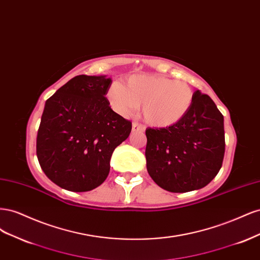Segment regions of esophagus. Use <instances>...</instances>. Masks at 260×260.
<instances>
[{
  "mask_svg": "<svg viewBox=\"0 0 260 260\" xmlns=\"http://www.w3.org/2000/svg\"><path fill=\"white\" fill-rule=\"evenodd\" d=\"M145 130V127L142 124L140 123L138 121H135L132 123V131L136 132V131H144Z\"/></svg>",
  "mask_w": 260,
  "mask_h": 260,
  "instance_id": "esophagus-1",
  "label": "esophagus"
}]
</instances>
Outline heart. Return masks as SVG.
<instances>
[{
  "instance_id": "obj_1",
  "label": "heart",
  "mask_w": 260,
  "mask_h": 260,
  "mask_svg": "<svg viewBox=\"0 0 260 260\" xmlns=\"http://www.w3.org/2000/svg\"><path fill=\"white\" fill-rule=\"evenodd\" d=\"M107 98L118 114L130 116L142 106L146 122L165 128L180 121L190 111L194 93L185 82L141 75L130 77L125 86L113 84Z\"/></svg>"
}]
</instances>
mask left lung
Here are the masks:
<instances>
[{
  "label": "left lung",
  "mask_w": 260,
  "mask_h": 260,
  "mask_svg": "<svg viewBox=\"0 0 260 260\" xmlns=\"http://www.w3.org/2000/svg\"><path fill=\"white\" fill-rule=\"evenodd\" d=\"M146 168L154 182L172 193L206 186L222 166L223 116L207 94L194 92L190 111L166 128H147Z\"/></svg>",
  "instance_id": "8db88e82"
}]
</instances>
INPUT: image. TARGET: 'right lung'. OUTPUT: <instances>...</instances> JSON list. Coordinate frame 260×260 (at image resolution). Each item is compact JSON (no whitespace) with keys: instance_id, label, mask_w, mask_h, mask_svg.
<instances>
[{"instance_id":"right-lung-1","label":"right lung","mask_w":260,"mask_h":260,"mask_svg":"<svg viewBox=\"0 0 260 260\" xmlns=\"http://www.w3.org/2000/svg\"><path fill=\"white\" fill-rule=\"evenodd\" d=\"M112 79L80 75L45 102L37 137V156L52 182L86 192L106 180L114 149L130 135L131 121L105 98Z\"/></svg>"}]
</instances>
